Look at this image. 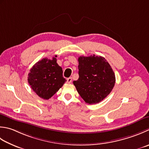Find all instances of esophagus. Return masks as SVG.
Masks as SVG:
<instances>
[{"instance_id": "34e87169", "label": "esophagus", "mask_w": 149, "mask_h": 149, "mask_svg": "<svg viewBox=\"0 0 149 149\" xmlns=\"http://www.w3.org/2000/svg\"><path fill=\"white\" fill-rule=\"evenodd\" d=\"M66 81H67L66 82L68 83H71L72 81V77H69V78L67 79Z\"/></svg>"}]
</instances>
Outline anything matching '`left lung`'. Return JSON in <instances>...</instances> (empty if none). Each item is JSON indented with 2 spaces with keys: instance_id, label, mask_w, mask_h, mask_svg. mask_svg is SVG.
<instances>
[{
  "instance_id": "8db88e82",
  "label": "left lung",
  "mask_w": 149,
  "mask_h": 149,
  "mask_svg": "<svg viewBox=\"0 0 149 149\" xmlns=\"http://www.w3.org/2000/svg\"><path fill=\"white\" fill-rule=\"evenodd\" d=\"M78 61L79 77L73 83L86 103H100L111 92L115 85L114 72L103 57L95 55L80 56Z\"/></svg>"
}]
</instances>
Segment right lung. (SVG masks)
<instances>
[{
    "label": "right lung",
    "instance_id": "obj_1",
    "mask_svg": "<svg viewBox=\"0 0 149 149\" xmlns=\"http://www.w3.org/2000/svg\"><path fill=\"white\" fill-rule=\"evenodd\" d=\"M56 57L57 55L52 59L43 58L35 64L28 74V81L31 88L44 100L52 97L66 81Z\"/></svg>",
    "mask_w": 149,
    "mask_h": 149
}]
</instances>
